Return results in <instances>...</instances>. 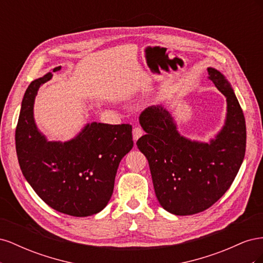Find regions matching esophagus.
I'll return each mask as SVG.
<instances>
[{"label":"esophagus","mask_w":263,"mask_h":263,"mask_svg":"<svg viewBox=\"0 0 263 263\" xmlns=\"http://www.w3.org/2000/svg\"><path fill=\"white\" fill-rule=\"evenodd\" d=\"M142 135H144V130H142L140 127H135V128L133 129V138H134V141H137Z\"/></svg>","instance_id":"obj_1"}]
</instances>
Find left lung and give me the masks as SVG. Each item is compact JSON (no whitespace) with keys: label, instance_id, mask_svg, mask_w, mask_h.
<instances>
[{"label":"left lung","instance_id":"1","mask_svg":"<svg viewBox=\"0 0 263 263\" xmlns=\"http://www.w3.org/2000/svg\"><path fill=\"white\" fill-rule=\"evenodd\" d=\"M209 79L225 95L227 117L210 144L181 136L162 106L142 110L139 123L146 132L136 145L149 162L156 196L174 215L208 210L232 185L246 153V122L234 90L225 77L208 68Z\"/></svg>","mask_w":263,"mask_h":263}]
</instances>
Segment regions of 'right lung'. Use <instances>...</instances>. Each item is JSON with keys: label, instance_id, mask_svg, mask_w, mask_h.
Instances as JSON below:
<instances>
[{"label": "right lung", "instance_id": "add662e5", "mask_svg": "<svg viewBox=\"0 0 263 263\" xmlns=\"http://www.w3.org/2000/svg\"><path fill=\"white\" fill-rule=\"evenodd\" d=\"M51 78L49 72L36 79L24 94L15 132L18 163L30 186L51 209L91 216L104 209L113 194L118 164L134 146L132 125L92 123L69 141H47L37 129L33 109L38 89Z\"/></svg>", "mask_w": 263, "mask_h": 263}]
</instances>
